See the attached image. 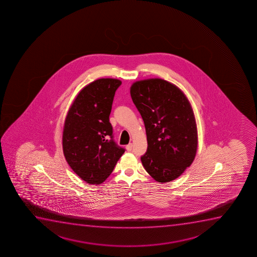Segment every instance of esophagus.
<instances>
[{"label":"esophagus","instance_id":"34e87169","mask_svg":"<svg viewBox=\"0 0 257 257\" xmlns=\"http://www.w3.org/2000/svg\"><path fill=\"white\" fill-rule=\"evenodd\" d=\"M126 150L127 151H131L133 150V144H129V145H126Z\"/></svg>","mask_w":257,"mask_h":257}]
</instances>
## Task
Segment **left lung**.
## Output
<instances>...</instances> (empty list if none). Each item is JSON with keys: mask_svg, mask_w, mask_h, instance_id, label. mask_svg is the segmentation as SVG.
I'll use <instances>...</instances> for the list:
<instances>
[{"mask_svg": "<svg viewBox=\"0 0 257 257\" xmlns=\"http://www.w3.org/2000/svg\"><path fill=\"white\" fill-rule=\"evenodd\" d=\"M130 92L146 130L143 166L158 182L174 181L196 156L198 132L190 102L177 86L163 79L138 81Z\"/></svg>", "mask_w": 257, "mask_h": 257, "instance_id": "obj_1", "label": "left lung"}]
</instances>
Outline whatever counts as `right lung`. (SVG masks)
Instances as JSON below:
<instances>
[{
  "label": "right lung",
  "mask_w": 257,
  "mask_h": 257,
  "mask_svg": "<svg viewBox=\"0 0 257 257\" xmlns=\"http://www.w3.org/2000/svg\"><path fill=\"white\" fill-rule=\"evenodd\" d=\"M120 80L97 79L79 92L64 121L63 151L67 163L88 184L106 181L124 149L115 144L109 122Z\"/></svg>",
  "instance_id": "obj_1"
}]
</instances>
